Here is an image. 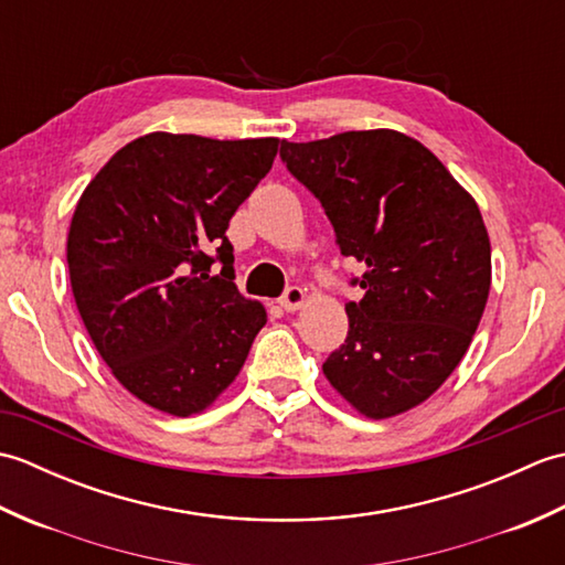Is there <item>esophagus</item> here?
<instances>
[{
	"instance_id": "1",
	"label": "esophagus",
	"mask_w": 565,
	"mask_h": 565,
	"mask_svg": "<svg viewBox=\"0 0 565 565\" xmlns=\"http://www.w3.org/2000/svg\"><path fill=\"white\" fill-rule=\"evenodd\" d=\"M303 301H306V294L301 286H291V289H286V294L279 298V306L286 310V313H294V310L303 306Z\"/></svg>"
}]
</instances>
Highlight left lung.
Instances as JSON below:
<instances>
[{
  "instance_id": "obj_1",
  "label": "left lung",
  "mask_w": 565,
  "mask_h": 565,
  "mask_svg": "<svg viewBox=\"0 0 565 565\" xmlns=\"http://www.w3.org/2000/svg\"><path fill=\"white\" fill-rule=\"evenodd\" d=\"M281 160L322 203L342 255L366 267L322 374L364 417L407 413L459 366L486 310L478 203L423 142L391 128L284 140Z\"/></svg>"
}]
</instances>
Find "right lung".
<instances>
[{
    "mask_svg": "<svg viewBox=\"0 0 565 565\" xmlns=\"http://www.w3.org/2000/svg\"><path fill=\"white\" fill-rule=\"evenodd\" d=\"M276 150L279 138L158 130L130 140L82 191L67 233L72 296L116 381L154 411H206L267 322L233 284L225 231Z\"/></svg>",
    "mask_w": 565,
    "mask_h": 565,
    "instance_id": "add662e5",
    "label": "right lung"
}]
</instances>
